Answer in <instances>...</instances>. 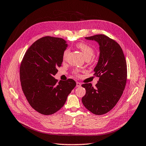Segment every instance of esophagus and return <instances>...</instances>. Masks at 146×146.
Segmentation results:
<instances>
[{"instance_id":"obj_1","label":"esophagus","mask_w":146,"mask_h":146,"mask_svg":"<svg viewBox=\"0 0 146 146\" xmlns=\"http://www.w3.org/2000/svg\"><path fill=\"white\" fill-rule=\"evenodd\" d=\"M81 86V84L80 82H76V87H80Z\"/></svg>"}]
</instances>
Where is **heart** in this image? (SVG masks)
I'll return each mask as SVG.
<instances>
[{
  "label": "heart",
  "instance_id": "b5f03b06",
  "mask_svg": "<svg viewBox=\"0 0 146 146\" xmlns=\"http://www.w3.org/2000/svg\"><path fill=\"white\" fill-rule=\"evenodd\" d=\"M76 46L82 52L83 55H84L86 60H89L90 59H91L92 57L94 54V48L92 46H90V45L87 44L84 42H79L76 43ZM69 52H70V49L68 48L65 49L63 52V54H62V59L64 60H65L66 59V57H67ZM80 73V71L78 69H75L73 71V73L75 76H79Z\"/></svg>",
  "mask_w": 146,
  "mask_h": 146
}]
</instances>
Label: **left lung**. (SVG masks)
<instances>
[{
    "instance_id": "8db88e82",
    "label": "left lung",
    "mask_w": 146,
    "mask_h": 146,
    "mask_svg": "<svg viewBox=\"0 0 146 146\" xmlns=\"http://www.w3.org/2000/svg\"><path fill=\"white\" fill-rule=\"evenodd\" d=\"M100 44V57L94 69L95 76L99 78L94 87L91 83L82 87L86 92L82 102L86 109L95 115H103L111 111L121 97L127 80V66L120 46L103 34L86 37Z\"/></svg>"
}]
</instances>
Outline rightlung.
<instances>
[{"mask_svg": "<svg viewBox=\"0 0 146 146\" xmlns=\"http://www.w3.org/2000/svg\"><path fill=\"white\" fill-rule=\"evenodd\" d=\"M66 46L61 38L44 36L35 41L23 58L19 70L22 90L32 108L41 114L51 115L61 109L76 86L72 79L58 82L54 78Z\"/></svg>", "mask_w": 146, "mask_h": 146, "instance_id": "add662e5", "label": "right lung"}]
</instances>
